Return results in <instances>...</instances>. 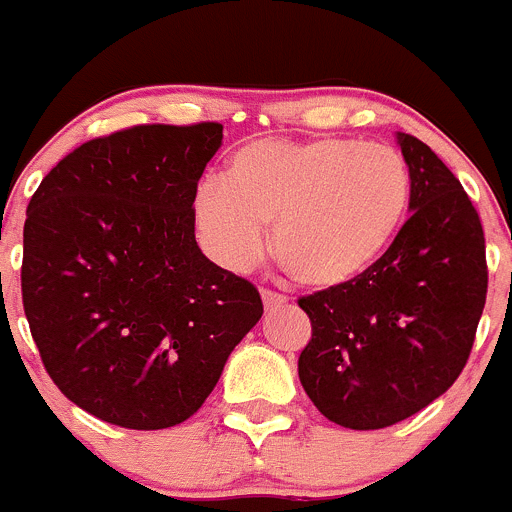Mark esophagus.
I'll return each mask as SVG.
<instances>
[{"instance_id": "obj_1", "label": "esophagus", "mask_w": 512, "mask_h": 512, "mask_svg": "<svg viewBox=\"0 0 512 512\" xmlns=\"http://www.w3.org/2000/svg\"><path fill=\"white\" fill-rule=\"evenodd\" d=\"M261 301H263V308H266V311H273V308L283 306L288 298L281 296V293H276V291H261Z\"/></svg>"}]
</instances>
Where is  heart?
<instances>
[{
  "instance_id": "1",
  "label": "heart",
  "mask_w": 512,
  "mask_h": 512,
  "mask_svg": "<svg viewBox=\"0 0 512 512\" xmlns=\"http://www.w3.org/2000/svg\"><path fill=\"white\" fill-rule=\"evenodd\" d=\"M411 204V174L391 146L356 139L251 141L234 151L224 179L194 194L204 251L244 273L271 249L311 288L356 281L393 244Z\"/></svg>"
}]
</instances>
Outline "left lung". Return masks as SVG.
<instances>
[{"label":"left lung","instance_id":"obj_1","mask_svg":"<svg viewBox=\"0 0 512 512\" xmlns=\"http://www.w3.org/2000/svg\"><path fill=\"white\" fill-rule=\"evenodd\" d=\"M411 174V219L363 276L298 301L311 341L298 378L343 428L406 421L463 371L485 306L488 266L478 211L453 171L411 134H396Z\"/></svg>","mask_w":512,"mask_h":512}]
</instances>
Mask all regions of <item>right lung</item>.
<instances>
[{"mask_svg":"<svg viewBox=\"0 0 512 512\" xmlns=\"http://www.w3.org/2000/svg\"><path fill=\"white\" fill-rule=\"evenodd\" d=\"M224 126L86 141L34 191L22 301L59 391L111 426L184 423L256 326L261 296L201 254L194 194Z\"/></svg>","mask_w":512,"mask_h":512,"instance_id":"right-lung-1","label":"right lung"}]
</instances>
